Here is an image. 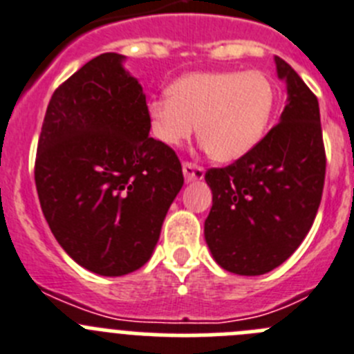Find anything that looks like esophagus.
<instances>
[{"instance_id": "34e87169", "label": "esophagus", "mask_w": 354, "mask_h": 354, "mask_svg": "<svg viewBox=\"0 0 354 354\" xmlns=\"http://www.w3.org/2000/svg\"><path fill=\"white\" fill-rule=\"evenodd\" d=\"M183 176L187 181L203 180V176H205V169L199 167V165L192 164V162H183Z\"/></svg>"}]
</instances>
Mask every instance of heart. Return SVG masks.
<instances>
[{
	"label": "heart",
	"instance_id": "b5f03b06",
	"mask_svg": "<svg viewBox=\"0 0 354 354\" xmlns=\"http://www.w3.org/2000/svg\"><path fill=\"white\" fill-rule=\"evenodd\" d=\"M275 106L273 84L259 70H208L181 75L169 95L148 104L149 129L165 146L197 138L216 162H234L264 138Z\"/></svg>",
	"mask_w": 354,
	"mask_h": 354
}]
</instances>
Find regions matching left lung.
<instances>
[{"label":"left lung","mask_w":354,"mask_h":354,"mask_svg":"<svg viewBox=\"0 0 354 354\" xmlns=\"http://www.w3.org/2000/svg\"><path fill=\"white\" fill-rule=\"evenodd\" d=\"M288 102L259 145L205 174L213 206L205 238L213 259L236 275H263L300 247L323 196L326 157L319 104L291 65L275 56Z\"/></svg>","instance_id":"left-lung-1"}]
</instances>
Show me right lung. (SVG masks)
Listing matches in <instances>:
<instances>
[{
	"instance_id": "right-lung-1",
	"label": "right lung",
	"mask_w": 354,
	"mask_h": 354,
	"mask_svg": "<svg viewBox=\"0 0 354 354\" xmlns=\"http://www.w3.org/2000/svg\"><path fill=\"white\" fill-rule=\"evenodd\" d=\"M123 62L100 54L54 91L35 160L54 238L104 277L136 272L151 257L183 187L176 153L149 138L146 95Z\"/></svg>"
}]
</instances>
